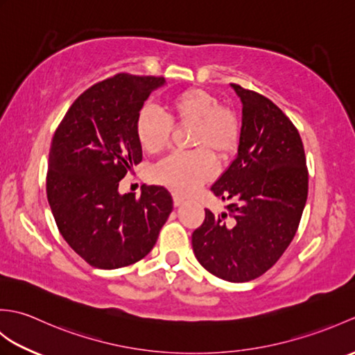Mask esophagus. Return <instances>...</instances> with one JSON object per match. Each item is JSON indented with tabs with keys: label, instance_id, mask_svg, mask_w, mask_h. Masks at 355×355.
Masks as SVG:
<instances>
[{
	"label": "esophagus",
	"instance_id": "obj_1",
	"mask_svg": "<svg viewBox=\"0 0 355 355\" xmlns=\"http://www.w3.org/2000/svg\"><path fill=\"white\" fill-rule=\"evenodd\" d=\"M182 205H183V198H180V197H177V195H173V206L178 207Z\"/></svg>",
	"mask_w": 355,
	"mask_h": 355
}]
</instances>
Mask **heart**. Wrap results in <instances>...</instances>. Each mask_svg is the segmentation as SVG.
I'll return each instance as SVG.
<instances>
[{"label":"heart","instance_id":"heart-1","mask_svg":"<svg viewBox=\"0 0 355 355\" xmlns=\"http://www.w3.org/2000/svg\"><path fill=\"white\" fill-rule=\"evenodd\" d=\"M166 116L153 107H143L135 119V134L141 148L155 154L168 145L172 125H191V153H175L155 166L157 183L177 195H189L214 175L215 162L227 160L239 143V122L235 112L220 105L205 88H187L164 103Z\"/></svg>","mask_w":355,"mask_h":355}]
</instances>
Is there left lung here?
I'll return each mask as SVG.
<instances>
[{"label": "left lung", "instance_id": "1", "mask_svg": "<svg viewBox=\"0 0 355 355\" xmlns=\"http://www.w3.org/2000/svg\"><path fill=\"white\" fill-rule=\"evenodd\" d=\"M243 102L238 155L210 187L224 212L206 209L192 233L198 262L229 282L259 277L296 235L308 197V169L297 128L253 89L232 84Z\"/></svg>", "mask_w": 355, "mask_h": 355}]
</instances>
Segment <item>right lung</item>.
Returning <instances> with one entry per match:
<instances>
[{"instance_id": "1", "label": "right lung", "mask_w": 355, "mask_h": 355, "mask_svg": "<svg viewBox=\"0 0 355 355\" xmlns=\"http://www.w3.org/2000/svg\"><path fill=\"white\" fill-rule=\"evenodd\" d=\"M160 76L119 73L85 89L51 139L47 198L62 238L92 267L131 266L153 250L172 212L162 186L119 193V182L141 162L135 119Z\"/></svg>"}]
</instances>
